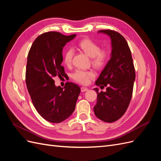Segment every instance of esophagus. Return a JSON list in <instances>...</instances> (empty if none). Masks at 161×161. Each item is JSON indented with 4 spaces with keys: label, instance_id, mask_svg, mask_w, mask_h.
Here are the masks:
<instances>
[{
    "label": "esophagus",
    "instance_id": "1",
    "mask_svg": "<svg viewBox=\"0 0 161 161\" xmlns=\"http://www.w3.org/2000/svg\"><path fill=\"white\" fill-rule=\"evenodd\" d=\"M80 90H81V92H85V91H88V89L87 88H85V87H81L80 88Z\"/></svg>",
    "mask_w": 161,
    "mask_h": 161
}]
</instances>
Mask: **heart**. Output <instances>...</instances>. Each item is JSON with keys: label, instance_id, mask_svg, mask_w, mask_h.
<instances>
[{"label": "heart", "instance_id": "1", "mask_svg": "<svg viewBox=\"0 0 161 161\" xmlns=\"http://www.w3.org/2000/svg\"><path fill=\"white\" fill-rule=\"evenodd\" d=\"M79 47L86 54L91 58L92 64L96 68L104 66L109 58V53L106 49H100V46L90 39H84L79 43ZM75 51L72 48H69L64 54V62L66 65L72 63ZM95 76L93 72L90 70H76L72 74V79L82 85H86L91 79Z\"/></svg>", "mask_w": 161, "mask_h": 161}]
</instances>
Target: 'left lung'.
<instances>
[{"instance_id": "left-lung-1", "label": "left lung", "mask_w": 161, "mask_h": 161, "mask_svg": "<svg viewBox=\"0 0 161 161\" xmlns=\"http://www.w3.org/2000/svg\"><path fill=\"white\" fill-rule=\"evenodd\" d=\"M109 36L111 42V58L95 82L97 86H106V91L97 93L94 113L99 119L111 123L119 119L127 110L132 97L136 73L130 47L118 32L99 31ZM103 85L102 86V85Z\"/></svg>"}]
</instances>
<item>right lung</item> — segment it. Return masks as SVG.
<instances>
[{"label": "right lung", "mask_w": 161, "mask_h": 161, "mask_svg": "<svg viewBox=\"0 0 161 161\" xmlns=\"http://www.w3.org/2000/svg\"><path fill=\"white\" fill-rule=\"evenodd\" d=\"M75 34L64 36L50 31L38 36L27 56L25 82L36 109L43 119L51 123H60L75 109L80 92V87L68 82L64 88L56 86L53 78L65 75L61 64L62 50Z\"/></svg>", "instance_id": "add662e5"}]
</instances>
